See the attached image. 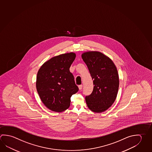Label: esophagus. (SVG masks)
<instances>
[{"mask_svg": "<svg viewBox=\"0 0 152 152\" xmlns=\"http://www.w3.org/2000/svg\"><path fill=\"white\" fill-rule=\"evenodd\" d=\"M78 88H79V90H81L83 88V85H79V86H78Z\"/></svg>", "mask_w": 152, "mask_h": 152, "instance_id": "1", "label": "esophagus"}]
</instances>
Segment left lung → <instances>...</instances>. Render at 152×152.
I'll return each mask as SVG.
<instances>
[{"label":"left lung","instance_id":"left-lung-1","mask_svg":"<svg viewBox=\"0 0 152 152\" xmlns=\"http://www.w3.org/2000/svg\"><path fill=\"white\" fill-rule=\"evenodd\" d=\"M82 58L88 66L94 85L92 93L85 97L86 103L92 112H104L117 96L119 87L117 68L112 59L99 51L85 52Z\"/></svg>","mask_w":152,"mask_h":152}]
</instances>
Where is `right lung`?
I'll return each mask as SVG.
<instances>
[{
  "label": "right lung",
  "mask_w": 152,
  "mask_h": 152,
  "mask_svg": "<svg viewBox=\"0 0 152 152\" xmlns=\"http://www.w3.org/2000/svg\"><path fill=\"white\" fill-rule=\"evenodd\" d=\"M76 56L75 53L70 52L53 56L38 71V93L44 104L52 111L61 112L68 109L71 96L78 91L69 70Z\"/></svg>",
  "instance_id": "right-lung-1"
}]
</instances>
